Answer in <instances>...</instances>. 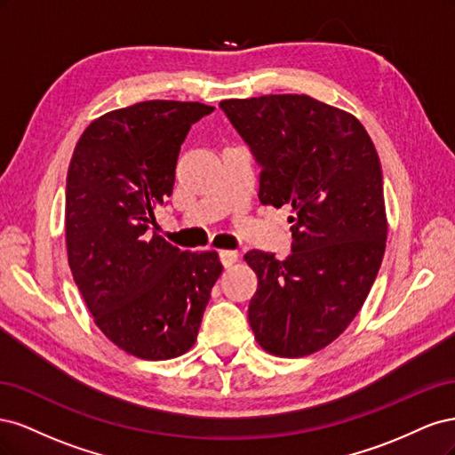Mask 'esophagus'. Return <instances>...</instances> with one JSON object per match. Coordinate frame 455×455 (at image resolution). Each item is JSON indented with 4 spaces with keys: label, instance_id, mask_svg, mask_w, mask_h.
I'll return each instance as SVG.
<instances>
[{
    "label": "esophagus",
    "instance_id": "1",
    "mask_svg": "<svg viewBox=\"0 0 455 455\" xmlns=\"http://www.w3.org/2000/svg\"><path fill=\"white\" fill-rule=\"evenodd\" d=\"M218 258H220V264H222L224 267H231L237 261V254L231 251H222L218 254Z\"/></svg>",
    "mask_w": 455,
    "mask_h": 455
}]
</instances>
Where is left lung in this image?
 I'll return each mask as SVG.
<instances>
[{"mask_svg": "<svg viewBox=\"0 0 455 455\" xmlns=\"http://www.w3.org/2000/svg\"><path fill=\"white\" fill-rule=\"evenodd\" d=\"M220 108L259 164V203L292 212V254H244L258 275L254 338L284 359L321 351L361 311L381 266L387 216L378 151L359 119L307 94Z\"/></svg>", "mask_w": 455, "mask_h": 455, "instance_id": "left-lung-1", "label": "left lung"}]
</instances>
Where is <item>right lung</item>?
Returning a JSON list of instances; mask_svg holds the SVG:
<instances>
[{"mask_svg": "<svg viewBox=\"0 0 455 455\" xmlns=\"http://www.w3.org/2000/svg\"><path fill=\"white\" fill-rule=\"evenodd\" d=\"M212 106L146 100L94 119L74 149L66 182V246L74 281L102 334L146 361L191 349L218 254L188 252L149 235L172 194L180 146Z\"/></svg>", "mask_w": 455, "mask_h": 455, "instance_id": "1", "label": "right lung"}]
</instances>
